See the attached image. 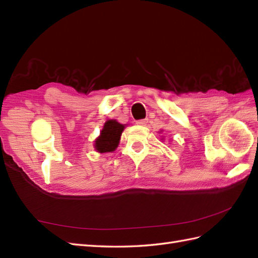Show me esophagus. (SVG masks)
I'll return each instance as SVG.
<instances>
[{
    "label": "esophagus",
    "mask_w": 258,
    "mask_h": 258,
    "mask_svg": "<svg viewBox=\"0 0 258 258\" xmlns=\"http://www.w3.org/2000/svg\"><path fill=\"white\" fill-rule=\"evenodd\" d=\"M147 119L145 118V119H140V121H136V124H139V125H142V126H145V125L147 124Z\"/></svg>",
    "instance_id": "34e87169"
}]
</instances>
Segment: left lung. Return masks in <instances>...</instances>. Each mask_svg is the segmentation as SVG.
<instances>
[{
  "label": "left lung",
  "instance_id": "8db88e82",
  "mask_svg": "<svg viewBox=\"0 0 258 258\" xmlns=\"http://www.w3.org/2000/svg\"><path fill=\"white\" fill-rule=\"evenodd\" d=\"M161 140H163V139H161Z\"/></svg>",
  "mask_w": 258,
  "mask_h": 258
}]
</instances>
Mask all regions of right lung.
<instances>
[{
	"mask_svg": "<svg viewBox=\"0 0 258 258\" xmlns=\"http://www.w3.org/2000/svg\"><path fill=\"white\" fill-rule=\"evenodd\" d=\"M126 125L118 123L116 119H107L101 130L100 135L94 141L95 152L100 154L112 153L117 148L121 135Z\"/></svg>",
	"mask_w": 258,
	"mask_h": 258,
	"instance_id": "obj_1",
	"label": "right lung"
}]
</instances>
